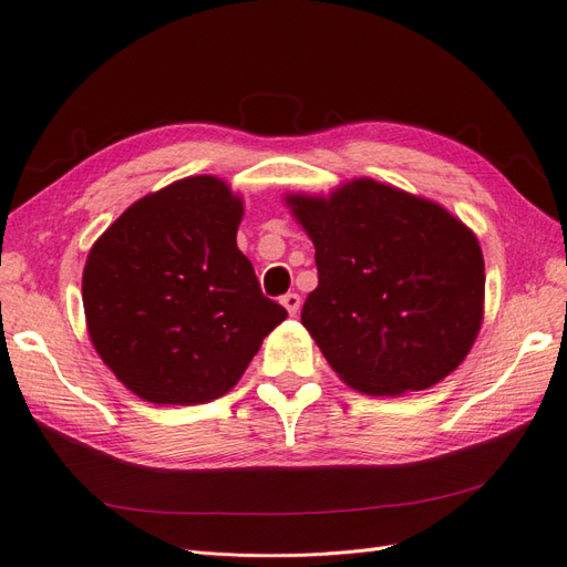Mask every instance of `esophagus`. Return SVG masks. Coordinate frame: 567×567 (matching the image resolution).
<instances>
[{"mask_svg": "<svg viewBox=\"0 0 567 567\" xmlns=\"http://www.w3.org/2000/svg\"><path fill=\"white\" fill-rule=\"evenodd\" d=\"M281 305L288 310V315H296L300 310V296L298 293H286L281 298Z\"/></svg>", "mask_w": 567, "mask_h": 567, "instance_id": "esophagus-1", "label": "esophagus"}]
</instances>
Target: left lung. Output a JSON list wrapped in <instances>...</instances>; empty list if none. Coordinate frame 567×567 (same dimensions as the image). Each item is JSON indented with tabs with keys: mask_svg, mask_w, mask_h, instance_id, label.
I'll list each match as a JSON object with an SVG mask.
<instances>
[{
	"mask_svg": "<svg viewBox=\"0 0 567 567\" xmlns=\"http://www.w3.org/2000/svg\"><path fill=\"white\" fill-rule=\"evenodd\" d=\"M286 203L319 271L300 319L342 381L402 394L463 362L483 323L485 260L461 219L367 177Z\"/></svg>",
	"mask_w": 567,
	"mask_h": 567,
	"instance_id": "obj_1",
	"label": "left lung"
}]
</instances>
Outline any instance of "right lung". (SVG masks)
Wrapping results in <instances>:
<instances>
[{
	"label": "right lung",
	"mask_w": 567,
	"mask_h": 567,
	"mask_svg": "<svg viewBox=\"0 0 567 567\" xmlns=\"http://www.w3.org/2000/svg\"><path fill=\"white\" fill-rule=\"evenodd\" d=\"M244 200L198 175L148 194L99 236L82 274L92 346L153 404L227 394L288 317L236 246Z\"/></svg>",
	"instance_id": "1"
}]
</instances>
